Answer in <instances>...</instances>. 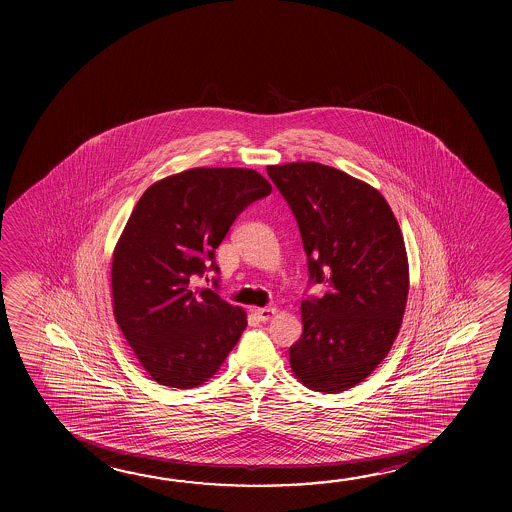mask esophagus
I'll return each mask as SVG.
<instances>
[{
  "mask_svg": "<svg viewBox=\"0 0 512 512\" xmlns=\"http://www.w3.org/2000/svg\"><path fill=\"white\" fill-rule=\"evenodd\" d=\"M277 314V309H273V307H262V309H255V316L259 321H268V319L273 318Z\"/></svg>",
  "mask_w": 512,
  "mask_h": 512,
  "instance_id": "obj_1",
  "label": "esophagus"
}]
</instances>
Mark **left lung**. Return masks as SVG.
I'll use <instances>...</instances> for the list:
<instances>
[{
  "label": "left lung",
  "mask_w": 512,
  "mask_h": 512,
  "mask_svg": "<svg viewBox=\"0 0 512 512\" xmlns=\"http://www.w3.org/2000/svg\"><path fill=\"white\" fill-rule=\"evenodd\" d=\"M302 235L309 285L289 361L303 386L341 393L384 361L402 325L409 266L402 232L371 185L318 162L268 166Z\"/></svg>",
  "instance_id": "left-lung-1"
}]
</instances>
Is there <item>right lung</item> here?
Here are the masks:
<instances>
[{
    "label": "right lung",
    "mask_w": 512,
    "mask_h": 512,
    "mask_svg": "<svg viewBox=\"0 0 512 512\" xmlns=\"http://www.w3.org/2000/svg\"><path fill=\"white\" fill-rule=\"evenodd\" d=\"M269 193L253 169L194 168L151 185L135 205L112 259L114 316L155 382L200 386L239 341L244 310L193 280L219 275L216 248Z\"/></svg>",
    "instance_id": "1"
}]
</instances>
